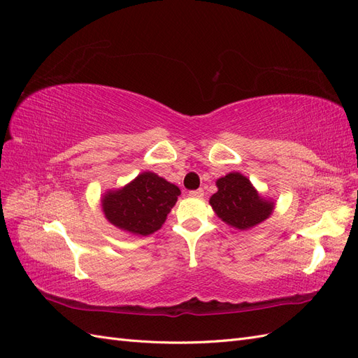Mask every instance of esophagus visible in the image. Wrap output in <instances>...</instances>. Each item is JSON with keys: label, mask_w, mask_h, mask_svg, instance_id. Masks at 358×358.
I'll use <instances>...</instances> for the list:
<instances>
[{"label": "esophagus", "mask_w": 358, "mask_h": 358, "mask_svg": "<svg viewBox=\"0 0 358 358\" xmlns=\"http://www.w3.org/2000/svg\"><path fill=\"white\" fill-rule=\"evenodd\" d=\"M189 196L194 197V199H201L204 196V191L200 188V189H194V191H189Z\"/></svg>", "instance_id": "obj_1"}]
</instances>
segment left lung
<instances>
[{"label": "left lung", "mask_w": 358, "mask_h": 358, "mask_svg": "<svg viewBox=\"0 0 358 358\" xmlns=\"http://www.w3.org/2000/svg\"><path fill=\"white\" fill-rule=\"evenodd\" d=\"M216 187L218 192L210 197V206L224 222L236 229H251L273 210V203L259 197L249 179L241 173H230L218 179Z\"/></svg>", "instance_id": "8db88e82"}]
</instances>
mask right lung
<instances>
[{
	"label": "right lung",
	"instance_id": "right-lung-1",
	"mask_svg": "<svg viewBox=\"0 0 358 358\" xmlns=\"http://www.w3.org/2000/svg\"><path fill=\"white\" fill-rule=\"evenodd\" d=\"M179 196L180 189L176 185L146 171L122 189L107 192L103 210L106 218L119 229L148 236L164 224Z\"/></svg>",
	"mask_w": 358,
	"mask_h": 358
}]
</instances>
